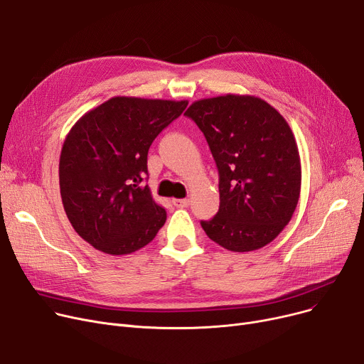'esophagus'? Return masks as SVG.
Returning <instances> with one entry per match:
<instances>
[{
	"mask_svg": "<svg viewBox=\"0 0 364 364\" xmlns=\"http://www.w3.org/2000/svg\"><path fill=\"white\" fill-rule=\"evenodd\" d=\"M173 204H175L176 207H188L189 200L188 198H175V200H173Z\"/></svg>",
	"mask_w": 364,
	"mask_h": 364,
	"instance_id": "34e87169",
	"label": "esophagus"
}]
</instances>
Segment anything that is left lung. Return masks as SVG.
Segmentation results:
<instances>
[{
    "label": "left lung",
    "mask_w": 364,
    "mask_h": 364,
    "mask_svg": "<svg viewBox=\"0 0 364 364\" xmlns=\"http://www.w3.org/2000/svg\"><path fill=\"white\" fill-rule=\"evenodd\" d=\"M209 144L219 171V212L204 232L231 252L257 250L279 235L301 194L299 151L287 121L261 97L225 95L185 112Z\"/></svg>",
    "instance_id": "obj_1"
}]
</instances>
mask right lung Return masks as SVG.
I'll list each match as a JSON object with an SVG mask.
<instances>
[{
  "label": "right lung",
  "mask_w": 364,
  "mask_h": 364,
  "mask_svg": "<svg viewBox=\"0 0 364 364\" xmlns=\"http://www.w3.org/2000/svg\"><path fill=\"white\" fill-rule=\"evenodd\" d=\"M188 100L115 96L85 112L66 134L60 197L77 234L108 255L145 247L167 213L144 179L148 149Z\"/></svg>",
  "instance_id": "add662e5"
}]
</instances>
